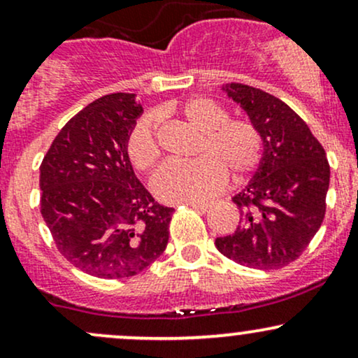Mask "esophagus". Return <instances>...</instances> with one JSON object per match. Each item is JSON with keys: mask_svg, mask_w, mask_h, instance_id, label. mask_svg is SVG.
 Returning <instances> with one entry per match:
<instances>
[{"mask_svg": "<svg viewBox=\"0 0 358 358\" xmlns=\"http://www.w3.org/2000/svg\"><path fill=\"white\" fill-rule=\"evenodd\" d=\"M190 207L193 208V210L208 212L212 208V203H190Z\"/></svg>", "mask_w": 358, "mask_h": 358, "instance_id": "34e87169", "label": "esophagus"}]
</instances>
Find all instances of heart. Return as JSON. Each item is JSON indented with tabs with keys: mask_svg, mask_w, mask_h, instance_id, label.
Returning a JSON list of instances; mask_svg holds the SVG:
<instances>
[{
	"mask_svg": "<svg viewBox=\"0 0 358 358\" xmlns=\"http://www.w3.org/2000/svg\"><path fill=\"white\" fill-rule=\"evenodd\" d=\"M193 127L203 133L199 156L192 162L163 163L151 176V188L165 202H196L217 193L225 171L234 180L249 175L262 155V139L248 119H229L225 108L208 97H193L182 108ZM127 155L138 170H148L159 156L158 119L146 114L138 119L127 136Z\"/></svg>",
	"mask_w": 358,
	"mask_h": 358,
	"instance_id": "1",
	"label": "heart"
}]
</instances>
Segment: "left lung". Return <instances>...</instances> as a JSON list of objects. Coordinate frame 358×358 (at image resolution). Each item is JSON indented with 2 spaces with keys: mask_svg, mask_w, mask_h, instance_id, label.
Instances as JSON below:
<instances>
[{
  "mask_svg": "<svg viewBox=\"0 0 358 358\" xmlns=\"http://www.w3.org/2000/svg\"><path fill=\"white\" fill-rule=\"evenodd\" d=\"M239 104L262 139L252 178L232 202L242 219L236 232L217 237L215 248L237 264L279 269L301 256L322 227L330 187L327 153L289 106L244 84L222 87Z\"/></svg>",
  "mask_w": 358,
  "mask_h": 358,
  "instance_id": "left-lung-1",
  "label": "left lung"
}]
</instances>
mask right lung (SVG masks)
I'll list each match as a JSON object with an SVG mask.
<instances>
[{
	"label": "right lung",
	"instance_id": "obj_1",
	"mask_svg": "<svg viewBox=\"0 0 358 358\" xmlns=\"http://www.w3.org/2000/svg\"><path fill=\"white\" fill-rule=\"evenodd\" d=\"M141 114L134 94L90 102L62 127L40 166L45 224L62 256L90 276H134L166 249L175 210L155 202L126 148Z\"/></svg>",
	"mask_w": 358,
	"mask_h": 358
}]
</instances>
